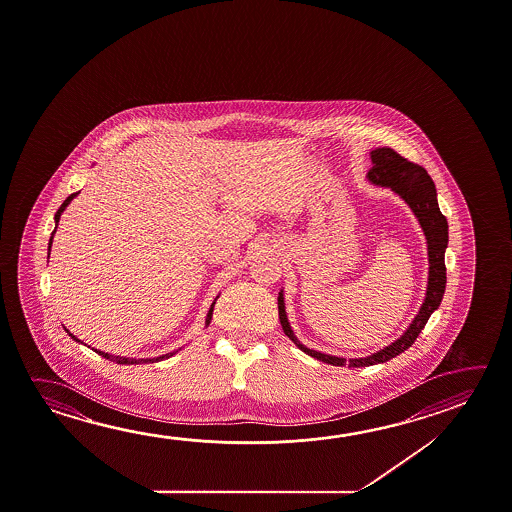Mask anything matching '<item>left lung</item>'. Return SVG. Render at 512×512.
<instances>
[{"label": "left lung", "instance_id": "1", "mask_svg": "<svg viewBox=\"0 0 512 512\" xmlns=\"http://www.w3.org/2000/svg\"><path fill=\"white\" fill-rule=\"evenodd\" d=\"M371 160H373V168L369 169V180L373 184L391 187L394 193L400 194L403 200L409 203V207L416 214L419 225L425 232L428 244V262H430L427 296L419 309L418 316L414 318L411 327L407 328V332L400 339H396L384 350L373 353L369 357L346 361L336 355L316 352V350H310L307 346L300 344V341L294 337L293 330L289 327V321L285 316L284 296L282 293L278 294V318L284 328L285 336L289 337L302 352L318 361L332 364V366L348 364V368H362V366H371L378 362L391 361L396 355L405 352L418 339L421 330L427 325L430 314L439 307V303L443 300L444 287H446L444 250L448 246V221L439 210L436 185L428 176L427 169L405 159L400 153H396L393 148H387V146L371 151Z\"/></svg>", "mask_w": 512, "mask_h": 512}]
</instances>
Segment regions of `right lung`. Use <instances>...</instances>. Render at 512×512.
<instances>
[{
    "label": "right lung",
    "instance_id": "1",
    "mask_svg": "<svg viewBox=\"0 0 512 512\" xmlns=\"http://www.w3.org/2000/svg\"><path fill=\"white\" fill-rule=\"evenodd\" d=\"M76 194H78V193H73V194H71V196H68V198H66V200H64V203H62V205H60V209L57 210V214H55V223H57V225H59L60 214H62V212H64V209H66V207H68L69 202H71V200H73V198H75ZM53 234H55V230H53ZM53 234H51V239H53ZM51 239H50V248H51ZM214 303H216V302H214ZM214 303H212V305H210L209 314H207V325H209L210 319H212V310H214ZM68 334H69V330H68ZM69 336L73 337V339H76V337L73 336V334H69ZM76 341H78V339H76ZM96 353H98V355H101V357H105V359H109V361L118 362V364H143V362H157V361H162V359H168V357H171V355H175L176 352L166 353V355H162V357H157V359H139V361H137V359H125V357H114V355H109V353H105V352H98V350H96Z\"/></svg>",
    "mask_w": 512,
    "mask_h": 512
}]
</instances>
